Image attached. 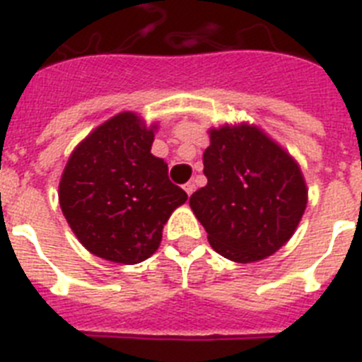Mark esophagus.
Listing matches in <instances>:
<instances>
[{
  "label": "esophagus",
  "mask_w": 362,
  "mask_h": 362,
  "mask_svg": "<svg viewBox=\"0 0 362 362\" xmlns=\"http://www.w3.org/2000/svg\"><path fill=\"white\" fill-rule=\"evenodd\" d=\"M183 188H185V192H187L188 195H192L195 192V183H194V181H188V183L185 185Z\"/></svg>",
  "instance_id": "obj_1"
}]
</instances>
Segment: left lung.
Instances as JSON below:
<instances>
[{"label": "left lung", "instance_id": "8db88e82", "mask_svg": "<svg viewBox=\"0 0 362 362\" xmlns=\"http://www.w3.org/2000/svg\"><path fill=\"white\" fill-rule=\"evenodd\" d=\"M208 134V183L192 194V211L218 255L238 264L264 260L289 242L305 214L300 165L255 124H224Z\"/></svg>", "mask_w": 362, "mask_h": 362}]
</instances>
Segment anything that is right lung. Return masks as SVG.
<instances>
[{
  "mask_svg": "<svg viewBox=\"0 0 362 362\" xmlns=\"http://www.w3.org/2000/svg\"><path fill=\"white\" fill-rule=\"evenodd\" d=\"M158 124L124 111L73 148L59 183V204L82 246L115 264H140L156 253L163 226L187 192L168 179L151 152Z\"/></svg>",
  "mask_w": 362,
  "mask_h": 362,
  "instance_id": "obj_1",
  "label": "right lung"
}]
</instances>
